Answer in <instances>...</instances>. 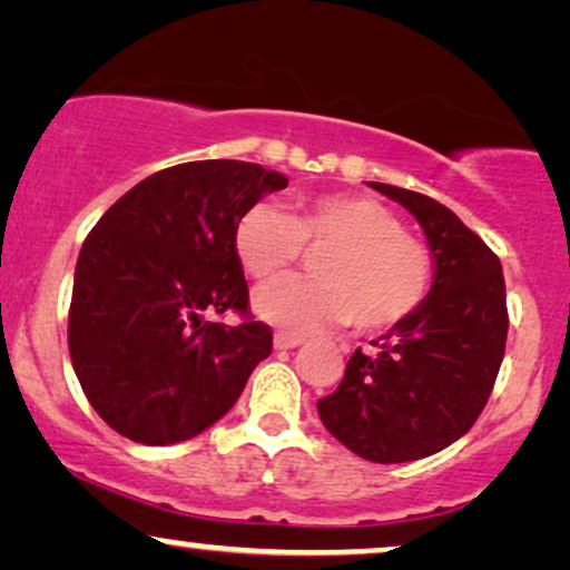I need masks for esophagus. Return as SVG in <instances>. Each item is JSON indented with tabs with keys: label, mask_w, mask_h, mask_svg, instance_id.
<instances>
[{
	"label": "esophagus",
	"mask_w": 570,
	"mask_h": 570,
	"mask_svg": "<svg viewBox=\"0 0 570 570\" xmlns=\"http://www.w3.org/2000/svg\"><path fill=\"white\" fill-rule=\"evenodd\" d=\"M302 338L294 336V334H276V338H273V347L276 350H294L299 347Z\"/></svg>",
	"instance_id": "obj_1"
}]
</instances>
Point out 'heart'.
I'll return each instance as SVG.
<instances>
[{
	"instance_id": "b5f03b06",
	"label": "heart",
	"mask_w": 570,
	"mask_h": 570,
	"mask_svg": "<svg viewBox=\"0 0 570 570\" xmlns=\"http://www.w3.org/2000/svg\"><path fill=\"white\" fill-rule=\"evenodd\" d=\"M244 271L268 281L289 271L305 247L323 255L315 278H278L255 294V313L289 334L342 326L360 331L397 326L413 315L434 284V257L405 234L397 215L357 194H326L297 215L261 202L236 226Z\"/></svg>"
}]
</instances>
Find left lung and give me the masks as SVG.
<instances>
[{
	"mask_svg": "<svg viewBox=\"0 0 570 570\" xmlns=\"http://www.w3.org/2000/svg\"><path fill=\"white\" fill-rule=\"evenodd\" d=\"M371 186L415 215L434 257L423 305L355 350L334 394L318 400L331 434L371 463H407L471 431L500 373L508 338L500 257L442 202L400 186Z\"/></svg>",
	"mask_w": 570,
	"mask_h": 570,
	"instance_id": "1",
	"label": "left lung"
}]
</instances>
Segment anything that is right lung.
Wrapping results in <instances>:
<instances>
[{"mask_svg": "<svg viewBox=\"0 0 570 570\" xmlns=\"http://www.w3.org/2000/svg\"><path fill=\"white\" fill-rule=\"evenodd\" d=\"M289 184L239 160L153 173L86 236L68 313V347L86 400L139 444H176L239 400L273 331L249 315L236 226ZM232 308L239 327L205 322Z\"/></svg>", "mask_w": 570, "mask_h": 570, "instance_id": "right-lung-1", "label": "right lung"}]
</instances>
